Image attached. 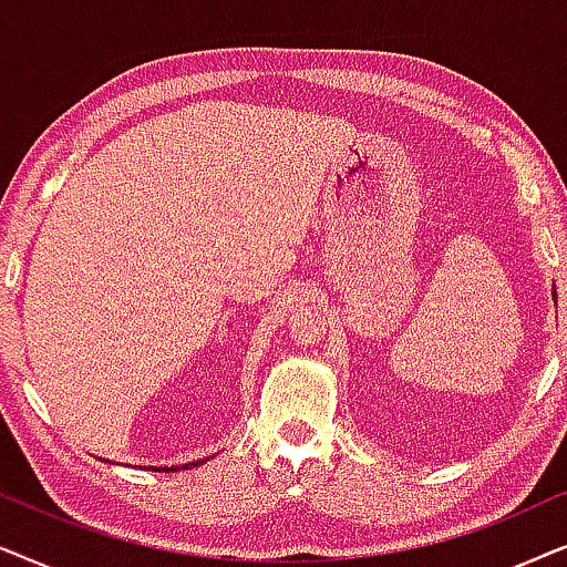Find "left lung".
Instances as JSON below:
<instances>
[{"mask_svg":"<svg viewBox=\"0 0 567 567\" xmlns=\"http://www.w3.org/2000/svg\"><path fill=\"white\" fill-rule=\"evenodd\" d=\"M553 300H557V290H553Z\"/></svg>","mask_w":567,"mask_h":567,"instance_id":"8db88e82","label":"left lung"}]
</instances>
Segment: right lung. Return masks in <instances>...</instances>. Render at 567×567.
Instances as JSON below:
<instances>
[{
    "mask_svg": "<svg viewBox=\"0 0 567 567\" xmlns=\"http://www.w3.org/2000/svg\"><path fill=\"white\" fill-rule=\"evenodd\" d=\"M105 462H109V458H105ZM207 458H196V462H188V464H181V466H176V470H192V466H199V464H205ZM145 470H150V466H145ZM171 466V472H176ZM153 472H165V466H153Z\"/></svg>",
    "mask_w": 567,
    "mask_h": 567,
    "instance_id": "add662e5",
    "label": "right lung"
}]
</instances>
